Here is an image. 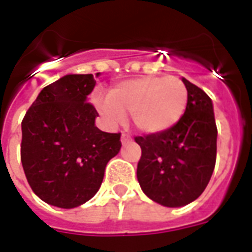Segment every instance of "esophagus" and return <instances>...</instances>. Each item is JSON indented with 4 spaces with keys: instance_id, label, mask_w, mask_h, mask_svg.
<instances>
[{
    "instance_id": "1",
    "label": "esophagus",
    "mask_w": 252,
    "mask_h": 252,
    "mask_svg": "<svg viewBox=\"0 0 252 252\" xmlns=\"http://www.w3.org/2000/svg\"><path fill=\"white\" fill-rule=\"evenodd\" d=\"M128 140H131V136H129L128 133H124V132H123V135H121V142L126 143Z\"/></svg>"
}]
</instances>
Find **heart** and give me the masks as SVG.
Here are the masks:
<instances>
[{"mask_svg":"<svg viewBox=\"0 0 252 252\" xmlns=\"http://www.w3.org/2000/svg\"><path fill=\"white\" fill-rule=\"evenodd\" d=\"M188 88L177 77H142L116 85L106 97H95L94 105L112 126L120 124L126 113L144 133L173 128L185 113Z\"/></svg>","mask_w":252,"mask_h":252,"instance_id":"1","label":"heart"}]
</instances>
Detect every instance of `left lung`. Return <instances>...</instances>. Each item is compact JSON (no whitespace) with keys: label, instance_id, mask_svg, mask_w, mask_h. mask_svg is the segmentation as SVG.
I'll return each instance as SVG.
<instances>
[{"label":"left lung","instance_id":"obj_1","mask_svg":"<svg viewBox=\"0 0 252 252\" xmlns=\"http://www.w3.org/2000/svg\"><path fill=\"white\" fill-rule=\"evenodd\" d=\"M185 113L173 128L136 136L142 148L137 181L144 194L160 205L184 206L198 198L216 164L217 126L209 95L188 79Z\"/></svg>","mask_w":252,"mask_h":252}]
</instances>
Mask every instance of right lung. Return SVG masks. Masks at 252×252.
Segmentation results:
<instances>
[{
	"label": "right lung",
	"instance_id": "1",
	"mask_svg": "<svg viewBox=\"0 0 252 252\" xmlns=\"http://www.w3.org/2000/svg\"><path fill=\"white\" fill-rule=\"evenodd\" d=\"M94 86L93 74L64 75L41 90L21 121L25 177L50 205L70 209L90 200L120 151L121 133L94 124L98 113L86 102Z\"/></svg>",
	"mask_w": 252,
	"mask_h": 252
}]
</instances>
